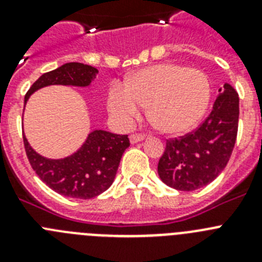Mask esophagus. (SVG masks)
I'll return each mask as SVG.
<instances>
[{"label": "esophagus", "mask_w": 262, "mask_h": 262, "mask_svg": "<svg viewBox=\"0 0 262 262\" xmlns=\"http://www.w3.org/2000/svg\"><path fill=\"white\" fill-rule=\"evenodd\" d=\"M145 136L143 135V134H133V135H129V140H131V143H138V142H142V140H144Z\"/></svg>", "instance_id": "esophagus-1"}]
</instances>
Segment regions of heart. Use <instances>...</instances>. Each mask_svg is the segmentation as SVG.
Returning a JSON list of instances; mask_svg holds the SVG:
<instances>
[{
  "label": "heart",
  "instance_id": "b5f03b06",
  "mask_svg": "<svg viewBox=\"0 0 262 262\" xmlns=\"http://www.w3.org/2000/svg\"><path fill=\"white\" fill-rule=\"evenodd\" d=\"M211 98L205 72L178 64L149 67L129 78L126 86L114 84L107 92L110 114L129 127L149 105V117L169 134H181L200 122Z\"/></svg>",
  "mask_w": 262,
  "mask_h": 262
}]
</instances>
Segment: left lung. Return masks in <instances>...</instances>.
I'll return each mask as SVG.
<instances>
[{"label":"left lung","mask_w":262,"mask_h":262,"mask_svg":"<svg viewBox=\"0 0 262 262\" xmlns=\"http://www.w3.org/2000/svg\"><path fill=\"white\" fill-rule=\"evenodd\" d=\"M211 113L191 133L166 140L157 172L176 190L193 191L209 185L226 168L239 127V96L230 84L219 89Z\"/></svg>","instance_id":"obj_1"}]
</instances>
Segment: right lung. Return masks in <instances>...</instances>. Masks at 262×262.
Returning <instances> with one entry per match:
<instances>
[{"instance_id": "add662e5", "label": "right lung", "mask_w": 262, "mask_h": 262, "mask_svg": "<svg viewBox=\"0 0 262 262\" xmlns=\"http://www.w3.org/2000/svg\"><path fill=\"white\" fill-rule=\"evenodd\" d=\"M98 73L94 67L82 62H67L41 75L25 96V102L34 92L48 85L88 86ZM30 165L41 181L64 196L90 200L107 190L114 181L122 155L129 145L128 135H117L103 129L90 133L86 142L72 156L51 160L40 156L23 136Z\"/></svg>"}]
</instances>
